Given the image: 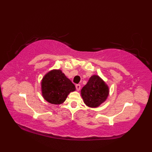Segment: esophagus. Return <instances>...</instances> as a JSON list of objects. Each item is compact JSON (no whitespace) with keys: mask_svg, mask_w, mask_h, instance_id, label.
<instances>
[{"mask_svg":"<svg viewBox=\"0 0 152 152\" xmlns=\"http://www.w3.org/2000/svg\"><path fill=\"white\" fill-rule=\"evenodd\" d=\"M80 88H81V86H80V84H76V88L77 91H79L80 90Z\"/></svg>","mask_w":152,"mask_h":152,"instance_id":"obj_1","label":"esophagus"}]
</instances>
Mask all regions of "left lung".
Wrapping results in <instances>:
<instances>
[{
    "label": "left lung",
    "mask_w": 152,
    "mask_h": 152,
    "mask_svg": "<svg viewBox=\"0 0 152 152\" xmlns=\"http://www.w3.org/2000/svg\"><path fill=\"white\" fill-rule=\"evenodd\" d=\"M80 93L86 106L96 108L106 101L109 94V88L101 77L93 75L82 88Z\"/></svg>",
    "instance_id": "1"
}]
</instances>
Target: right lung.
<instances>
[{
    "label": "right lung",
    "instance_id": "right-lung-1",
    "mask_svg": "<svg viewBox=\"0 0 152 152\" xmlns=\"http://www.w3.org/2000/svg\"><path fill=\"white\" fill-rule=\"evenodd\" d=\"M41 85L43 99L53 104L63 103L68 95L76 90L74 84L60 70L48 72L42 78Z\"/></svg>",
    "mask_w": 152,
    "mask_h": 152
}]
</instances>
